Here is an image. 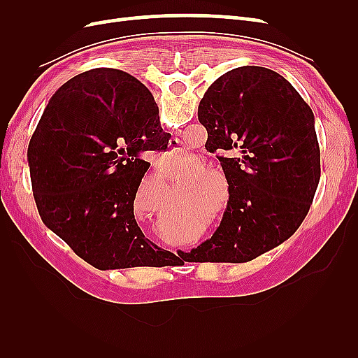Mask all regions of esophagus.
I'll list each match as a JSON object with an SVG mask.
<instances>
[{
    "mask_svg": "<svg viewBox=\"0 0 358 358\" xmlns=\"http://www.w3.org/2000/svg\"><path fill=\"white\" fill-rule=\"evenodd\" d=\"M170 148H171V150H182V143H180V140H178V138H171V140H170Z\"/></svg>",
    "mask_w": 358,
    "mask_h": 358,
    "instance_id": "34e87169",
    "label": "esophagus"
}]
</instances>
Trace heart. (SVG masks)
Segmentation results:
<instances>
[{
	"label": "heart",
	"mask_w": 358,
	"mask_h": 358,
	"mask_svg": "<svg viewBox=\"0 0 358 358\" xmlns=\"http://www.w3.org/2000/svg\"><path fill=\"white\" fill-rule=\"evenodd\" d=\"M191 175L187 178L189 185H196L192 188L194 200H206L210 201L218 196V187L222 192V199L229 200V182L221 171L213 169H206V164L200 159L191 162L189 170Z\"/></svg>",
	"instance_id": "1"
}]
</instances>
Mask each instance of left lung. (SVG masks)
<instances>
[{"label":"left lung","instance_id":"left-lung-1","mask_svg":"<svg viewBox=\"0 0 358 358\" xmlns=\"http://www.w3.org/2000/svg\"><path fill=\"white\" fill-rule=\"evenodd\" d=\"M199 121L209 152L237 148L242 157H220L229 201L218 229L189 255L251 262L294 234L309 212L321 173L313 113L279 73L245 66L209 86Z\"/></svg>","mask_w":358,"mask_h":358}]
</instances>
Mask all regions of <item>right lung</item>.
I'll return each mask as SVG.
<instances>
[{"label": "right lung", "mask_w": 358, "mask_h": 358, "mask_svg": "<svg viewBox=\"0 0 358 358\" xmlns=\"http://www.w3.org/2000/svg\"><path fill=\"white\" fill-rule=\"evenodd\" d=\"M170 137L131 74L74 76L53 94L28 148L41 221L95 268L161 267L166 252L140 230L134 199L150 166L140 154L167 149Z\"/></svg>", "instance_id": "add662e5"}]
</instances>
